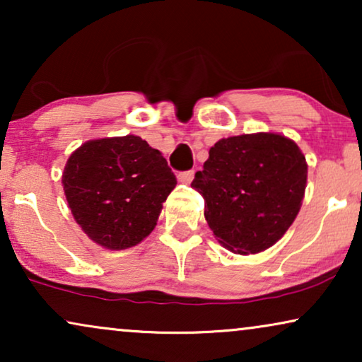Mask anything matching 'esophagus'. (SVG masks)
Returning <instances> with one entry per match:
<instances>
[{
	"label": "esophagus",
	"mask_w": 362,
	"mask_h": 362,
	"mask_svg": "<svg viewBox=\"0 0 362 362\" xmlns=\"http://www.w3.org/2000/svg\"><path fill=\"white\" fill-rule=\"evenodd\" d=\"M192 180H194V171H192V170L177 173V181L185 182V185H189Z\"/></svg>",
	"instance_id": "34e87169"
}]
</instances>
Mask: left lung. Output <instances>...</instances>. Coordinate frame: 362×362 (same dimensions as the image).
Returning a JSON list of instances; mask_svg holds the SVG:
<instances>
[{
    "instance_id": "8db88e82",
    "label": "left lung",
    "mask_w": 362,
    "mask_h": 362,
    "mask_svg": "<svg viewBox=\"0 0 362 362\" xmlns=\"http://www.w3.org/2000/svg\"><path fill=\"white\" fill-rule=\"evenodd\" d=\"M306 165L298 145L279 133L222 138L191 187L204 197L216 239L234 254L264 252L293 224L305 196Z\"/></svg>"
}]
</instances>
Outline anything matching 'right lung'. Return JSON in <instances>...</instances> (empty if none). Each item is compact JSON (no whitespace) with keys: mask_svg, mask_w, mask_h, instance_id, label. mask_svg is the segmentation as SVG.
<instances>
[{"mask_svg":"<svg viewBox=\"0 0 362 362\" xmlns=\"http://www.w3.org/2000/svg\"><path fill=\"white\" fill-rule=\"evenodd\" d=\"M62 186L82 230L105 249L123 250L151 234L176 176L160 151L127 135L77 148L64 168Z\"/></svg>","mask_w":362,"mask_h":362,"instance_id":"obj_1","label":"right lung"}]
</instances>
